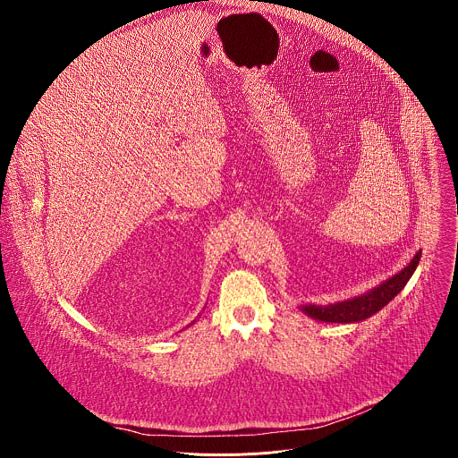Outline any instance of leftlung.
Here are the masks:
<instances>
[{"mask_svg": "<svg viewBox=\"0 0 458 458\" xmlns=\"http://www.w3.org/2000/svg\"><path fill=\"white\" fill-rule=\"evenodd\" d=\"M421 258V250L416 252L412 261L409 262L400 273L393 275L392 278L385 280L377 287L370 289L365 294L354 296L351 300L329 303V305H301V310L316 321L325 323H360L369 319L385 309L393 298L405 287L407 280L412 276L418 262Z\"/></svg>", "mask_w": 458, "mask_h": 458, "instance_id": "8db88e82", "label": "left lung"}]
</instances>
